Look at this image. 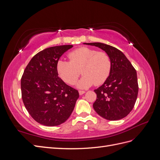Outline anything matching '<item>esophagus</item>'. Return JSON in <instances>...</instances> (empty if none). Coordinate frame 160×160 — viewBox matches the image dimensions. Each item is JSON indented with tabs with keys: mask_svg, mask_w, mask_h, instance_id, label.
<instances>
[{
	"mask_svg": "<svg viewBox=\"0 0 160 160\" xmlns=\"http://www.w3.org/2000/svg\"><path fill=\"white\" fill-rule=\"evenodd\" d=\"M85 93V91H79V95H80L84 94Z\"/></svg>",
	"mask_w": 160,
	"mask_h": 160,
	"instance_id": "34e87169",
	"label": "esophagus"
}]
</instances>
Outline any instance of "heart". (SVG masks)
<instances>
[{
	"mask_svg": "<svg viewBox=\"0 0 160 160\" xmlns=\"http://www.w3.org/2000/svg\"><path fill=\"white\" fill-rule=\"evenodd\" d=\"M70 61L59 59L57 70L59 77L65 83L72 85L81 73L82 78L77 82L79 89H87L94 83L102 84L108 79L111 69V61L106 52H98L88 47H81L69 54Z\"/></svg>",
	"mask_w": 160,
	"mask_h": 160,
	"instance_id": "b5f03b06",
	"label": "heart"
}]
</instances>
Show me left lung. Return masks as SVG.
<instances>
[{"instance_id":"obj_1","label":"left lung","mask_w":160,"mask_h":160,"mask_svg":"<svg viewBox=\"0 0 160 160\" xmlns=\"http://www.w3.org/2000/svg\"><path fill=\"white\" fill-rule=\"evenodd\" d=\"M100 48L109 56L110 74L97 89L93 109L105 119H123L134 107L138 94L137 72L123 53L115 47L101 42L83 43Z\"/></svg>"}]
</instances>
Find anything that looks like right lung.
<instances>
[{"instance_id": "right-lung-1", "label": "right lung", "mask_w": 160, "mask_h": 160, "mask_svg": "<svg viewBox=\"0 0 160 160\" xmlns=\"http://www.w3.org/2000/svg\"><path fill=\"white\" fill-rule=\"evenodd\" d=\"M72 47H49L34 56L24 71L21 87L23 103L37 122L57 126L67 120L79 95L58 76L60 57Z\"/></svg>"}]
</instances>
